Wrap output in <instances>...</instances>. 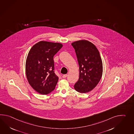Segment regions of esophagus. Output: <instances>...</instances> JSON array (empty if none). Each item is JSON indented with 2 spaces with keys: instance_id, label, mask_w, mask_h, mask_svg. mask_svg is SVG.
<instances>
[{
  "instance_id": "1",
  "label": "esophagus",
  "mask_w": 134,
  "mask_h": 134,
  "mask_svg": "<svg viewBox=\"0 0 134 134\" xmlns=\"http://www.w3.org/2000/svg\"><path fill=\"white\" fill-rule=\"evenodd\" d=\"M67 76V74H64V75H63V78H65Z\"/></svg>"
}]
</instances>
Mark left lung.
I'll return each instance as SVG.
<instances>
[{
    "mask_svg": "<svg viewBox=\"0 0 134 134\" xmlns=\"http://www.w3.org/2000/svg\"><path fill=\"white\" fill-rule=\"evenodd\" d=\"M79 66V78L74 89L82 93L92 90L100 80L103 66L98 49L91 42L82 40L71 43Z\"/></svg>",
    "mask_w": 134,
    "mask_h": 134,
    "instance_id": "obj_1",
    "label": "left lung"
}]
</instances>
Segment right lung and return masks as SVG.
<instances>
[{
    "label": "right lung",
    "instance_id": "obj_1",
    "mask_svg": "<svg viewBox=\"0 0 134 134\" xmlns=\"http://www.w3.org/2000/svg\"><path fill=\"white\" fill-rule=\"evenodd\" d=\"M59 43L41 41L34 45L27 55L25 71L33 89L47 95L55 89L59 78L55 74L53 57L63 47Z\"/></svg>",
    "mask_w": 134,
    "mask_h": 134
}]
</instances>
